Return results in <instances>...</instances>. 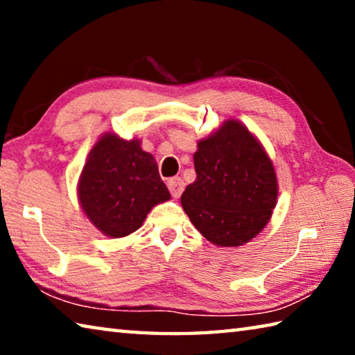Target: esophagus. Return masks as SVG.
<instances>
[{
	"mask_svg": "<svg viewBox=\"0 0 355 355\" xmlns=\"http://www.w3.org/2000/svg\"><path fill=\"white\" fill-rule=\"evenodd\" d=\"M167 188H169L172 197L178 199V197L182 196L183 189H184V182L180 177H173V178L169 180V182H167Z\"/></svg>",
	"mask_w": 355,
	"mask_h": 355,
	"instance_id": "esophagus-1",
	"label": "esophagus"
}]
</instances>
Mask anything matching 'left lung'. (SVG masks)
<instances>
[{
  "label": "left lung",
  "instance_id": "left-lung-1",
  "mask_svg": "<svg viewBox=\"0 0 355 355\" xmlns=\"http://www.w3.org/2000/svg\"><path fill=\"white\" fill-rule=\"evenodd\" d=\"M197 147V178L182 194L184 213L214 244L250 241L268 224L277 200L271 159L238 120H227Z\"/></svg>",
  "mask_w": 355,
  "mask_h": 355
}]
</instances>
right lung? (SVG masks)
Returning <instances> with one entry per match:
<instances>
[{"label":"right lung","mask_w":355,"mask_h":355,"mask_svg":"<svg viewBox=\"0 0 355 355\" xmlns=\"http://www.w3.org/2000/svg\"><path fill=\"white\" fill-rule=\"evenodd\" d=\"M78 197L100 232L122 238L136 232L155 205L169 200L171 192L139 141L105 135L87 156Z\"/></svg>","instance_id":"obj_1"}]
</instances>
